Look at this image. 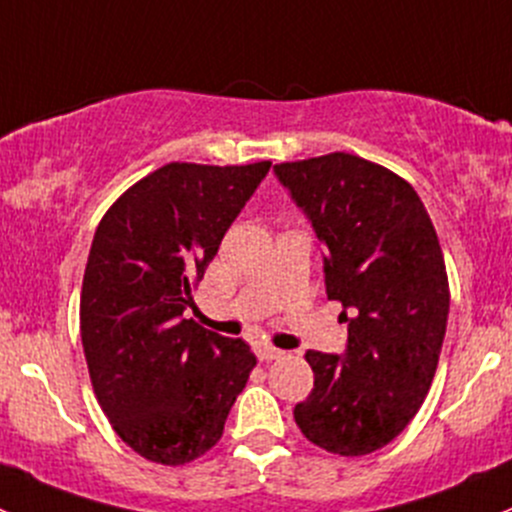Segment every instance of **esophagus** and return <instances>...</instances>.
<instances>
[{
    "mask_svg": "<svg viewBox=\"0 0 512 512\" xmlns=\"http://www.w3.org/2000/svg\"><path fill=\"white\" fill-rule=\"evenodd\" d=\"M254 350H256V357L261 362L281 360V357H283V350H278V347H273V345H266V342H258Z\"/></svg>",
    "mask_w": 512,
    "mask_h": 512,
    "instance_id": "esophagus-1",
    "label": "esophagus"
}]
</instances>
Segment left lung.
<instances>
[{
    "mask_svg": "<svg viewBox=\"0 0 512 512\" xmlns=\"http://www.w3.org/2000/svg\"><path fill=\"white\" fill-rule=\"evenodd\" d=\"M325 246V293L347 323L342 355L308 350L315 382L295 424L320 449L365 456L414 419L439 365L449 278L409 182L347 152L273 167Z\"/></svg>",
    "mask_w": 512,
    "mask_h": 512,
    "instance_id": "1",
    "label": "left lung"
}]
</instances>
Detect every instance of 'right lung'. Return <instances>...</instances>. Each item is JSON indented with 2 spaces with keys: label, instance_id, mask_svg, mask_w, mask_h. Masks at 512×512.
Listing matches in <instances>:
<instances>
[{
  "label": "right lung",
  "instance_id": "right-lung-1",
  "mask_svg": "<svg viewBox=\"0 0 512 512\" xmlns=\"http://www.w3.org/2000/svg\"><path fill=\"white\" fill-rule=\"evenodd\" d=\"M271 162H170L100 219L81 291V340L100 409L147 461L182 466L224 434L256 357L184 318L192 286Z\"/></svg>",
  "mask_w": 512,
  "mask_h": 512
}]
</instances>
